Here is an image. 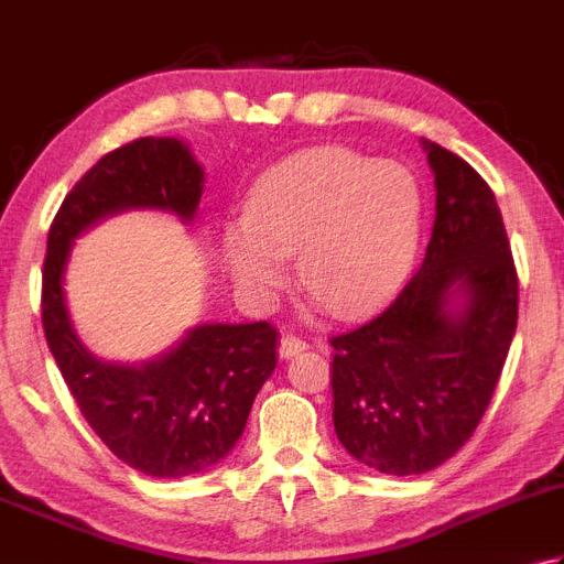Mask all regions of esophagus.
I'll list each match as a JSON object with an SVG mask.
<instances>
[{
  "instance_id": "esophagus-1",
  "label": "esophagus",
  "mask_w": 564,
  "mask_h": 564,
  "mask_svg": "<svg viewBox=\"0 0 564 564\" xmlns=\"http://www.w3.org/2000/svg\"><path fill=\"white\" fill-rule=\"evenodd\" d=\"M305 347H307V345H305V341H303L301 337H295V335H285V337H281L279 355H281L283 359H291V357H295V355H301V351H303Z\"/></svg>"
}]
</instances>
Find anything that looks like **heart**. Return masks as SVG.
<instances>
[{"instance_id":"obj_1","label":"heart","mask_w":564,"mask_h":564,"mask_svg":"<svg viewBox=\"0 0 564 564\" xmlns=\"http://www.w3.org/2000/svg\"><path fill=\"white\" fill-rule=\"evenodd\" d=\"M423 193L395 161L349 151H305L261 175L241 225L225 231L223 251L237 289L269 305L297 279L315 305L339 317L377 311L403 283L421 235Z\"/></svg>"}]
</instances>
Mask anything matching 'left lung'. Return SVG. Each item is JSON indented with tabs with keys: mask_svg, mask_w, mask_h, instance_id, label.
<instances>
[{
	"mask_svg": "<svg viewBox=\"0 0 564 564\" xmlns=\"http://www.w3.org/2000/svg\"><path fill=\"white\" fill-rule=\"evenodd\" d=\"M435 175V225L421 269L335 347V433L393 477L443 465L467 443L499 383L518 323V275L487 181L421 139Z\"/></svg>",
	"mask_w": 564,
	"mask_h": 564,
	"instance_id": "left-lung-1",
	"label": "left lung"
}]
</instances>
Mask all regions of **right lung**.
I'll list each match as a JSON object with an SVG mask.
<instances>
[{
    "label": "right lung",
    "mask_w": 564,
    "mask_h": 564,
    "mask_svg": "<svg viewBox=\"0 0 564 564\" xmlns=\"http://www.w3.org/2000/svg\"><path fill=\"white\" fill-rule=\"evenodd\" d=\"M205 171L187 143L143 137L99 159L55 215L43 261V333L73 399L97 437L149 477L205 471L235 449L253 399L275 369L269 323L195 325L163 355L117 364L77 337L65 301L73 241L127 209H163L191 225Z\"/></svg>",
    "instance_id": "add662e5"
}]
</instances>
